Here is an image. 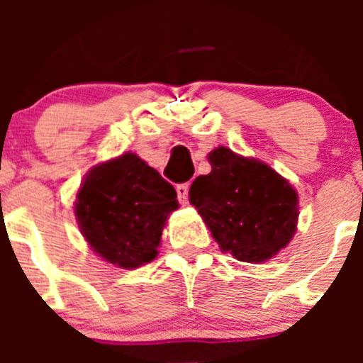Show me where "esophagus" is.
Instances as JSON below:
<instances>
[{"label": "esophagus", "instance_id": "esophagus-1", "mask_svg": "<svg viewBox=\"0 0 363 363\" xmlns=\"http://www.w3.org/2000/svg\"><path fill=\"white\" fill-rule=\"evenodd\" d=\"M175 191H177L179 202H181V203L188 202V195H189V184H188V182H184V184H177Z\"/></svg>", "mask_w": 363, "mask_h": 363}]
</instances>
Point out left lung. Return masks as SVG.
<instances>
[{
    "label": "left lung",
    "mask_w": 363,
    "mask_h": 363,
    "mask_svg": "<svg viewBox=\"0 0 363 363\" xmlns=\"http://www.w3.org/2000/svg\"><path fill=\"white\" fill-rule=\"evenodd\" d=\"M212 170L189 188L223 252L240 262H267L288 246L298 219V196L286 179L263 161L226 147L208 155Z\"/></svg>",
    "instance_id": "left-lung-1"
}]
</instances>
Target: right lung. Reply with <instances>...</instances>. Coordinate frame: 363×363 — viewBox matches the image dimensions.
<instances>
[{"label": "right lung", "instance_id": "add662e5", "mask_svg": "<svg viewBox=\"0 0 363 363\" xmlns=\"http://www.w3.org/2000/svg\"><path fill=\"white\" fill-rule=\"evenodd\" d=\"M170 182L137 155L96 164L77 193L75 216L89 246L121 269L158 255L168 214L179 207Z\"/></svg>", "mask_w": 363, "mask_h": 363}]
</instances>
